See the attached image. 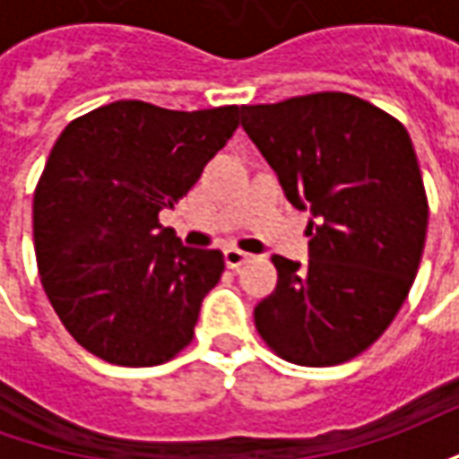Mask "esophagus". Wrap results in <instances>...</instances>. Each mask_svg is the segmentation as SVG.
<instances>
[{
    "label": "esophagus",
    "mask_w": 459,
    "mask_h": 459,
    "mask_svg": "<svg viewBox=\"0 0 459 459\" xmlns=\"http://www.w3.org/2000/svg\"><path fill=\"white\" fill-rule=\"evenodd\" d=\"M223 260H226V265L230 270H238L243 263H248L250 260V253H243L238 248H226L223 250Z\"/></svg>",
    "instance_id": "esophagus-1"
}]
</instances>
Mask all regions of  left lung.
<instances>
[{"label":"left lung","mask_w":459,"mask_h":459,"mask_svg":"<svg viewBox=\"0 0 459 459\" xmlns=\"http://www.w3.org/2000/svg\"><path fill=\"white\" fill-rule=\"evenodd\" d=\"M243 130L309 211V263L273 255L278 285L258 302L265 344L299 366L354 359L394 322L420 265L428 199L401 122L349 93L243 105Z\"/></svg>","instance_id":"1"}]
</instances>
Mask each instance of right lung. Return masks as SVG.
<instances>
[{"mask_svg": "<svg viewBox=\"0 0 459 459\" xmlns=\"http://www.w3.org/2000/svg\"><path fill=\"white\" fill-rule=\"evenodd\" d=\"M238 113L117 100L56 140L34 194L36 265L64 327L108 364H164L194 339L223 253L181 246L160 213L189 194Z\"/></svg>", "mask_w": 459, "mask_h": 459, "instance_id": "1", "label": "right lung"}]
</instances>
